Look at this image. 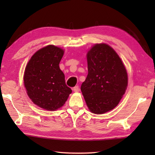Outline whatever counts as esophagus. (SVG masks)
I'll list each match as a JSON object with an SVG mask.
<instances>
[{"label": "esophagus", "instance_id": "esophagus-1", "mask_svg": "<svg viewBox=\"0 0 155 155\" xmlns=\"http://www.w3.org/2000/svg\"><path fill=\"white\" fill-rule=\"evenodd\" d=\"M73 91H74V92H78V91H80L79 90V87H78V86H75V87L73 88Z\"/></svg>", "mask_w": 155, "mask_h": 155}]
</instances>
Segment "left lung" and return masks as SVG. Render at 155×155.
<instances>
[{"label": "left lung", "mask_w": 155, "mask_h": 155, "mask_svg": "<svg viewBox=\"0 0 155 155\" xmlns=\"http://www.w3.org/2000/svg\"><path fill=\"white\" fill-rule=\"evenodd\" d=\"M88 74L82 91L91 112L103 114L114 109L125 94L128 75L118 54L106 44H96L87 54Z\"/></svg>", "instance_id": "1"}]
</instances>
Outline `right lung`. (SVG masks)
Returning a JSON list of instances; mask_svg holds the SVG:
<instances>
[{"instance_id": "obj_1", "label": "right lung", "mask_w": 155, "mask_h": 155, "mask_svg": "<svg viewBox=\"0 0 155 155\" xmlns=\"http://www.w3.org/2000/svg\"><path fill=\"white\" fill-rule=\"evenodd\" d=\"M64 53L61 48L48 45L37 51L25 68L24 84L28 97L48 111L61 107L72 93L59 65Z\"/></svg>"}]
</instances>
